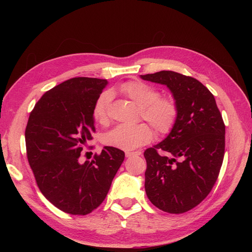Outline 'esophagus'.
<instances>
[{
    "label": "esophagus",
    "mask_w": 252,
    "mask_h": 252,
    "mask_svg": "<svg viewBox=\"0 0 252 252\" xmlns=\"http://www.w3.org/2000/svg\"><path fill=\"white\" fill-rule=\"evenodd\" d=\"M125 155L127 158L136 157V156H141V151H127L125 152Z\"/></svg>",
    "instance_id": "obj_1"
}]
</instances>
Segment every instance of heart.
I'll use <instances>...</instances> for the list:
<instances>
[{"label":"heart","mask_w":252,"mask_h":252,"mask_svg":"<svg viewBox=\"0 0 252 252\" xmlns=\"http://www.w3.org/2000/svg\"><path fill=\"white\" fill-rule=\"evenodd\" d=\"M120 93L140 107V116L155 128L158 134L169 133L179 116V106L171 96L159 95L158 90L140 80H131L122 84ZM112 100L110 91H104L94 102V119L105 123L108 119V108ZM154 131L146 123L135 125H118L104 135V143L122 150L138 148L151 141Z\"/></svg>","instance_id":"obj_1"}]
</instances>
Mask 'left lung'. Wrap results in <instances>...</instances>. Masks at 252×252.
Masks as SVG:
<instances>
[{
	"mask_svg": "<svg viewBox=\"0 0 252 252\" xmlns=\"http://www.w3.org/2000/svg\"><path fill=\"white\" fill-rule=\"evenodd\" d=\"M166 85L179 106L167 138L145 150V190L156 207L184 213L209 194L225 154V124L216 98L194 78L174 71L141 75Z\"/></svg>",
	"mask_w": 252,
	"mask_h": 252,
	"instance_id": "left-lung-1",
	"label": "left lung"
}]
</instances>
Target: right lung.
<instances>
[{
    "label": "right lung",
    "instance_id": "1",
    "mask_svg": "<svg viewBox=\"0 0 252 252\" xmlns=\"http://www.w3.org/2000/svg\"><path fill=\"white\" fill-rule=\"evenodd\" d=\"M106 85V80L85 77L59 84L36 102L25 129L27 158L37 187L69 215H88L103 203L125 158L123 150L106 146L91 162H80L95 132L93 108Z\"/></svg>",
    "mask_w": 252,
    "mask_h": 252
}]
</instances>
